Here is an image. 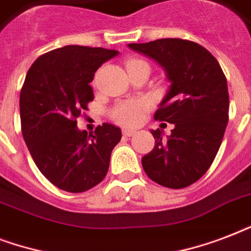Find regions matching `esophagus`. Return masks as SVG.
I'll return each mask as SVG.
<instances>
[{"label":"esophagus","instance_id":"obj_1","mask_svg":"<svg viewBox=\"0 0 251 251\" xmlns=\"http://www.w3.org/2000/svg\"><path fill=\"white\" fill-rule=\"evenodd\" d=\"M122 134H124L125 137H131V135H134V134H135V130H133V129H124V130H122Z\"/></svg>","mask_w":251,"mask_h":251}]
</instances>
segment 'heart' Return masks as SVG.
<instances>
[{
    "mask_svg": "<svg viewBox=\"0 0 251 251\" xmlns=\"http://www.w3.org/2000/svg\"><path fill=\"white\" fill-rule=\"evenodd\" d=\"M146 64L141 60H130L126 64V68L134 66V65ZM149 108V104L145 100H127V101L120 102L112 110V118L121 125L133 126L138 125L143 120L145 112Z\"/></svg>",
    "mask_w": 251,
    "mask_h": 251,
    "instance_id": "heart-1",
    "label": "heart"
}]
</instances>
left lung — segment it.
I'll return each mask as SVG.
<instances>
[{"label": "left lung", "instance_id": "1", "mask_svg": "<svg viewBox=\"0 0 251 251\" xmlns=\"http://www.w3.org/2000/svg\"><path fill=\"white\" fill-rule=\"evenodd\" d=\"M152 58L171 82L155 120L173 124L169 137L152 130L155 147L142 157L146 175L161 186L182 189L211 167L226 133L229 112L226 78L202 45L182 39L129 44Z\"/></svg>", "mask_w": 251, "mask_h": 251}]
</instances>
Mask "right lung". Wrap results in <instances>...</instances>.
Masks as SVG:
<instances>
[{
  "label": "right lung",
  "mask_w": 251,
  "mask_h": 251,
  "mask_svg": "<svg viewBox=\"0 0 251 251\" xmlns=\"http://www.w3.org/2000/svg\"><path fill=\"white\" fill-rule=\"evenodd\" d=\"M117 50L66 45L40 56L22 87V134L39 171L61 190L83 193L106 176L121 129L112 124L87 134L76 118L94 100L90 83Z\"/></svg>",
  "instance_id": "right-lung-1"
}]
</instances>
